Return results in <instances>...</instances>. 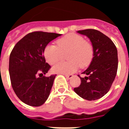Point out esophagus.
Segmentation results:
<instances>
[{
  "instance_id": "esophagus-1",
  "label": "esophagus",
  "mask_w": 129,
  "mask_h": 129,
  "mask_svg": "<svg viewBox=\"0 0 129 129\" xmlns=\"http://www.w3.org/2000/svg\"><path fill=\"white\" fill-rule=\"evenodd\" d=\"M64 76H65V77H67L68 79H72L73 77V75H72V74H69V75L65 74Z\"/></svg>"
}]
</instances>
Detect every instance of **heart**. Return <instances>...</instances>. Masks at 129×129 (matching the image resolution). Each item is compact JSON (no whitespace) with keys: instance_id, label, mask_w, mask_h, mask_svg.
<instances>
[{"instance_id":"b5f03b06","label":"heart","mask_w":129,"mask_h":129,"mask_svg":"<svg viewBox=\"0 0 129 129\" xmlns=\"http://www.w3.org/2000/svg\"><path fill=\"white\" fill-rule=\"evenodd\" d=\"M57 46L48 44L44 50V56L46 62L53 64L59 60L61 53H66L69 61L59 62L52 68L53 73L70 74L78 69L79 65L84 68L90 64L93 57L92 44L85 41L81 35L70 33L59 39L56 41Z\"/></svg>"}]
</instances>
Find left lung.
<instances>
[{
    "label": "left lung",
    "mask_w": 129,
    "mask_h": 129,
    "mask_svg": "<svg viewBox=\"0 0 129 129\" xmlns=\"http://www.w3.org/2000/svg\"><path fill=\"white\" fill-rule=\"evenodd\" d=\"M92 43L93 58L88 68L82 74L81 84L74 88L78 95L88 101L101 98L109 92L116 77L118 66V51L110 38L96 29L79 30Z\"/></svg>",
    "instance_id": "left-lung-1"
}]
</instances>
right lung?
<instances>
[{"instance_id": "add662e5", "label": "right lung", "mask_w": 129, "mask_h": 129, "mask_svg": "<svg viewBox=\"0 0 129 129\" xmlns=\"http://www.w3.org/2000/svg\"><path fill=\"white\" fill-rule=\"evenodd\" d=\"M61 35L43 31L29 33L15 44L10 53L11 86L17 96L26 105L39 107L50 95L56 75L43 76L51 68L43 53L47 44Z\"/></svg>"}]
</instances>
